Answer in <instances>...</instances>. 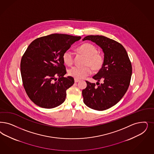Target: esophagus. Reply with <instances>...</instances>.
I'll return each instance as SVG.
<instances>
[{
    "label": "esophagus",
    "instance_id": "34e87169",
    "mask_svg": "<svg viewBox=\"0 0 154 154\" xmlns=\"http://www.w3.org/2000/svg\"><path fill=\"white\" fill-rule=\"evenodd\" d=\"M80 80H78V79H74V82H80Z\"/></svg>",
    "mask_w": 154,
    "mask_h": 154
}]
</instances>
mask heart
<instances>
[{"instance_id": "heart-1", "label": "heart", "mask_w": 154, "mask_h": 154, "mask_svg": "<svg viewBox=\"0 0 154 154\" xmlns=\"http://www.w3.org/2000/svg\"><path fill=\"white\" fill-rule=\"evenodd\" d=\"M77 51L84 55L86 57L84 67L75 66L68 70L69 75L76 79H82L91 73V68L94 71H98L102 68L104 63L103 56L98 53V49L96 47L89 43H85L77 48ZM63 60L64 64L71 66L73 63V53L68 50L63 55Z\"/></svg>"}]
</instances>
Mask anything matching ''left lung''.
Segmentation results:
<instances>
[{"instance_id": "1", "label": "left lung", "mask_w": 154, "mask_h": 154, "mask_svg": "<svg viewBox=\"0 0 154 154\" xmlns=\"http://www.w3.org/2000/svg\"><path fill=\"white\" fill-rule=\"evenodd\" d=\"M95 42L104 53L102 68L93 77L96 84L86 81L82 90L84 102L96 110H105L116 105L125 94L130 85L132 66L127 52L120 43L108 37L89 35L82 39ZM103 80L101 85L99 82Z\"/></svg>"}]
</instances>
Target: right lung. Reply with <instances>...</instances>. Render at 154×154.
Segmentation results:
<instances>
[{"mask_svg": "<svg viewBox=\"0 0 154 154\" xmlns=\"http://www.w3.org/2000/svg\"><path fill=\"white\" fill-rule=\"evenodd\" d=\"M80 39L55 33L37 38L28 47L21 58V77L27 95L37 106L52 109L65 100L66 90L74 80L64 77L66 72L63 55Z\"/></svg>", "mask_w": 154, "mask_h": 154, "instance_id": "obj_1", "label": "right lung"}]
</instances>
